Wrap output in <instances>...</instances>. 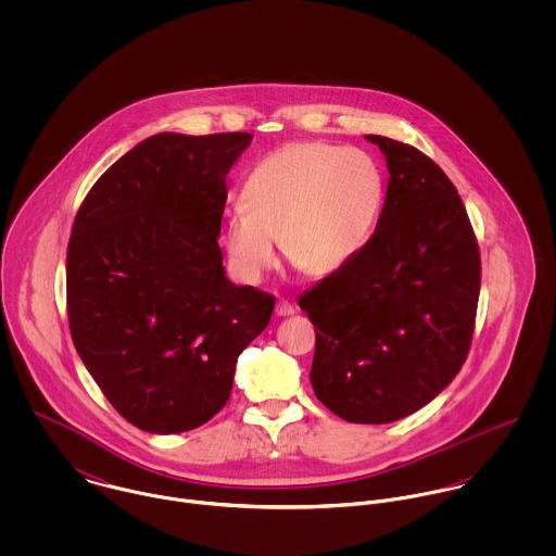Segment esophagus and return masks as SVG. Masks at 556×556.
I'll return each instance as SVG.
<instances>
[{
    "instance_id": "esophagus-1",
    "label": "esophagus",
    "mask_w": 556,
    "mask_h": 556,
    "mask_svg": "<svg viewBox=\"0 0 556 556\" xmlns=\"http://www.w3.org/2000/svg\"><path fill=\"white\" fill-rule=\"evenodd\" d=\"M276 315L278 317H291V315H295V306L287 300H278L276 302Z\"/></svg>"
}]
</instances>
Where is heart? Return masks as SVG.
Instances as JSON below:
<instances>
[{
  "mask_svg": "<svg viewBox=\"0 0 556 556\" xmlns=\"http://www.w3.org/2000/svg\"><path fill=\"white\" fill-rule=\"evenodd\" d=\"M243 201L223 225L236 278L258 285L276 265V239L300 269L327 276L349 265L375 236L386 173L362 148L289 143L250 170Z\"/></svg>",
  "mask_w": 556,
  "mask_h": 556,
  "instance_id": "1",
  "label": "heart"
}]
</instances>
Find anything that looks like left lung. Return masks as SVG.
Instances as JSON below:
<instances>
[{"instance_id":"8db88e82","label":"left lung","mask_w":556,"mask_h":556,"mask_svg":"<svg viewBox=\"0 0 556 556\" xmlns=\"http://www.w3.org/2000/svg\"><path fill=\"white\" fill-rule=\"evenodd\" d=\"M390 181L377 231L298 300L315 325L311 383L351 424L397 421L460 372L479 298L477 239L450 177L419 150L366 135Z\"/></svg>"}]
</instances>
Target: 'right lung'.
<instances>
[{
    "label": "right lung",
    "mask_w": 556,
    "mask_h": 556,
    "mask_svg": "<svg viewBox=\"0 0 556 556\" xmlns=\"http://www.w3.org/2000/svg\"><path fill=\"white\" fill-rule=\"evenodd\" d=\"M250 141L154 135L104 170L75 218L73 342L115 410L146 432L210 421L274 313L271 295L227 278L218 245L227 175Z\"/></svg>",
    "instance_id": "add662e5"
}]
</instances>
